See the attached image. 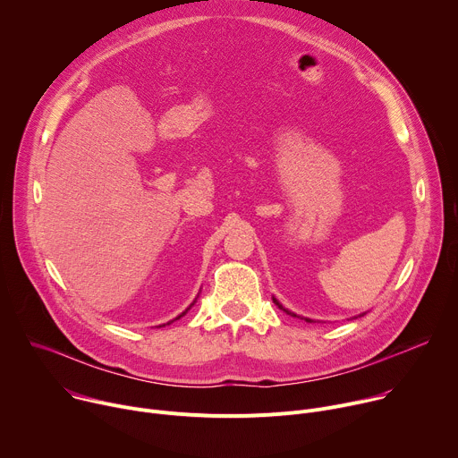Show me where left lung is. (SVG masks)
<instances>
[{
    "label": "left lung",
    "mask_w": 458,
    "mask_h": 458,
    "mask_svg": "<svg viewBox=\"0 0 458 458\" xmlns=\"http://www.w3.org/2000/svg\"><path fill=\"white\" fill-rule=\"evenodd\" d=\"M272 299H274V302H276V304H277V306H279V308H281V310H283V311H286V313H288V315H292V317H301V315H297V313H293V311H290V310H288V308H284V306H283V304H281V302H279V301H277V299H276V297H272ZM362 315H366V313H360V315H359V317H362ZM301 318H304V320H306V322H313V320H311V318H308V317H301ZM353 318H357V317H353Z\"/></svg>",
    "instance_id": "8db88e82"
}]
</instances>
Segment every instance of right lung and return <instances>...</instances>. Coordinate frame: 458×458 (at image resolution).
Returning a JSON list of instances; mask_svg holds the SVG:
<instances>
[{
    "label": "right lung",
    "mask_w": 458,
    "mask_h": 458,
    "mask_svg": "<svg viewBox=\"0 0 458 458\" xmlns=\"http://www.w3.org/2000/svg\"><path fill=\"white\" fill-rule=\"evenodd\" d=\"M198 297H199V295H198ZM198 297H195V301H198ZM195 301H193V302H191V304H190V306H188V308H186V310H184V311H182V313H179V315H177V317H175V318H172V320H168V322H166V324H172V322H174V320H177V318H181V317H182V315H186V311H188V310H190V308H191V306H193V304H195ZM166 324H159V328H161V326H166Z\"/></svg>",
    "instance_id": "1"
}]
</instances>
